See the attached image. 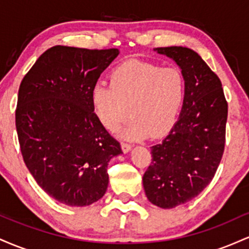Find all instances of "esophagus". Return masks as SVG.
<instances>
[{"label":"esophagus","instance_id":"esophagus-1","mask_svg":"<svg viewBox=\"0 0 249 249\" xmlns=\"http://www.w3.org/2000/svg\"><path fill=\"white\" fill-rule=\"evenodd\" d=\"M131 145L128 144V142H122V150H123V152L124 153H127L128 151L131 150Z\"/></svg>","mask_w":249,"mask_h":249}]
</instances>
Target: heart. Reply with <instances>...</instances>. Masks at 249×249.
<instances>
[{
	"instance_id": "heart-1",
	"label": "heart",
	"mask_w": 249,
	"mask_h": 249,
	"mask_svg": "<svg viewBox=\"0 0 249 249\" xmlns=\"http://www.w3.org/2000/svg\"><path fill=\"white\" fill-rule=\"evenodd\" d=\"M186 95V81L176 68L142 61H127L110 73V84L97 83L91 104L105 128L115 131L132 118L121 136L138 141L148 134L165 136L176 124Z\"/></svg>"
}]
</instances>
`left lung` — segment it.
Returning a JSON list of instances; mask_svg holds the SVG:
<instances>
[{"label": "left lung", "instance_id": "1", "mask_svg": "<svg viewBox=\"0 0 249 249\" xmlns=\"http://www.w3.org/2000/svg\"><path fill=\"white\" fill-rule=\"evenodd\" d=\"M172 58L186 81L178 122L151 147L152 162L142 177L145 194L156 206L185 204L212 181L225 150L228 104L219 77L196 51L156 48Z\"/></svg>", "mask_w": 249, "mask_h": 249}]
</instances>
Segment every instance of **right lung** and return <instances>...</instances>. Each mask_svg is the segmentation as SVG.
Masks as SVG:
<instances>
[{
  "label": "right lung",
  "mask_w": 249,
  "mask_h": 249,
  "mask_svg": "<svg viewBox=\"0 0 249 249\" xmlns=\"http://www.w3.org/2000/svg\"><path fill=\"white\" fill-rule=\"evenodd\" d=\"M118 53L56 45L19 85L15 117L23 160L43 191L68 206L101 199L108 161L122 153L91 104V90Z\"/></svg>",
  "instance_id": "right-lung-1"
}]
</instances>
